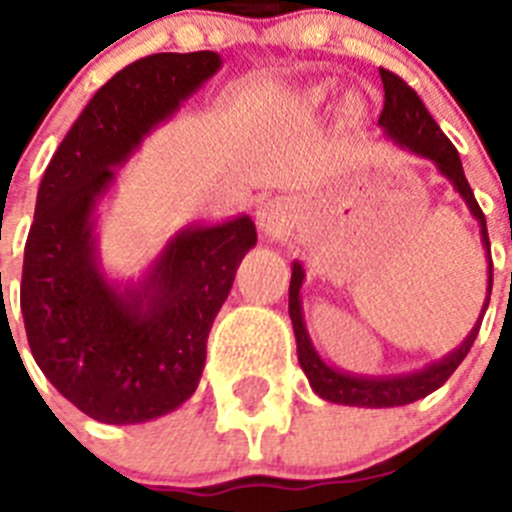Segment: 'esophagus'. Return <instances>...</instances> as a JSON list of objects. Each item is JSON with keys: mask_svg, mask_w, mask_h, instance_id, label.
<instances>
[{"mask_svg": "<svg viewBox=\"0 0 512 512\" xmlns=\"http://www.w3.org/2000/svg\"><path fill=\"white\" fill-rule=\"evenodd\" d=\"M257 223H260V228H263L265 233H276L284 225V209L279 207V204H265L260 212H257Z\"/></svg>", "mask_w": 512, "mask_h": 512, "instance_id": "34e87169", "label": "esophagus"}]
</instances>
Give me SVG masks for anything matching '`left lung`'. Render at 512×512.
<instances>
[{"instance_id": "obj_1", "label": "left lung", "mask_w": 512, "mask_h": 512, "mask_svg": "<svg viewBox=\"0 0 512 512\" xmlns=\"http://www.w3.org/2000/svg\"><path fill=\"white\" fill-rule=\"evenodd\" d=\"M380 79L382 90H385V106H382L380 114V127L388 132L390 140H396L398 146L422 156V159H430L446 180H452L454 191L465 199L470 215L476 217L478 225H481V241H484L486 252H489L486 217L481 212V207H478L473 191H470L468 177L462 172L460 154L452 146V140L446 138L441 127L433 122V116L428 114V108L420 100V95L401 76L380 68ZM303 279V265L295 263L292 265V281H289V319H292V327H295L297 358H300V366H303V372L311 380V388L321 398L332 401V404L382 409V406H404L417 401V398H425L452 377L454 369L462 364V358L468 356V350L473 348L478 329H481V324H476V327L470 329V335L465 337L460 348L452 350L449 356H444L436 364L425 366L420 372L398 374V377H356V374L337 372V369H332V366L321 361L319 353L313 350L311 337L305 332L303 305H300ZM489 295H492V257H489V289H486L484 311L489 308Z\"/></svg>"}]
</instances>
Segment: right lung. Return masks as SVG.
Masks as SVG:
<instances>
[{
    "mask_svg": "<svg viewBox=\"0 0 512 512\" xmlns=\"http://www.w3.org/2000/svg\"><path fill=\"white\" fill-rule=\"evenodd\" d=\"M217 52H159L111 76L44 170L28 231L20 311L34 361L63 396L108 425L172 412L199 385L207 337L255 247L247 215L175 233L138 287L100 273L92 215L114 167L220 68Z\"/></svg>",
    "mask_w": 512,
    "mask_h": 512,
    "instance_id": "obj_1",
    "label": "right lung"
}]
</instances>
